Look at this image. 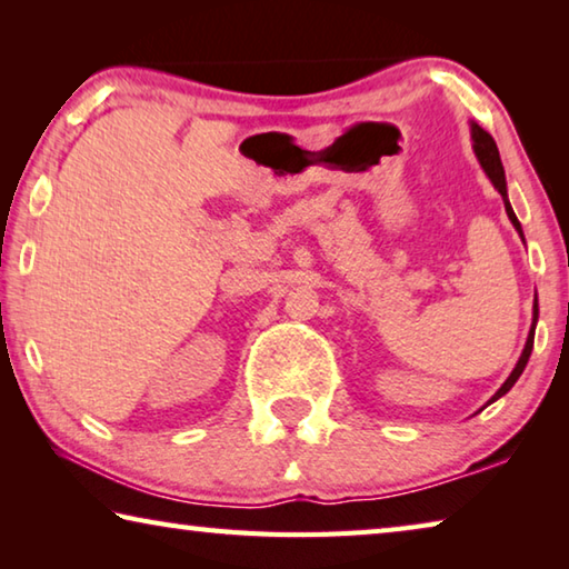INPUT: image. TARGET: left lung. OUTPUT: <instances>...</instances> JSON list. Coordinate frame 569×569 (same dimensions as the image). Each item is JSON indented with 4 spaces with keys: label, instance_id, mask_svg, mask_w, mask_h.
<instances>
[{
    "label": "left lung",
    "instance_id": "left-lung-1",
    "mask_svg": "<svg viewBox=\"0 0 569 569\" xmlns=\"http://www.w3.org/2000/svg\"><path fill=\"white\" fill-rule=\"evenodd\" d=\"M471 142H475V146H471V148H475V156H477V160H479V166L485 168L487 178L492 180V186L499 190V196H502V200H505V210H507L509 220H512V226L517 228L519 238L525 240L522 226H519V220H517V216H515V210H512V206H509V198H507V180H505V168H502V160H499V150H497V142H495V138H492V134H489L485 128H479L477 122H471ZM537 313H539V308H537V296H535V308H532V329H529L527 343H525V351H522V356H519V361H517V366L512 369V373H509V377H507V381L502 383V387H499V391H497L495 397L489 399L487 403H492V401H497L499 397H505V393L515 387L517 379L522 377L525 366H527V361H529V353H532V346H535Z\"/></svg>",
    "mask_w": 569,
    "mask_h": 569
}]
</instances>
